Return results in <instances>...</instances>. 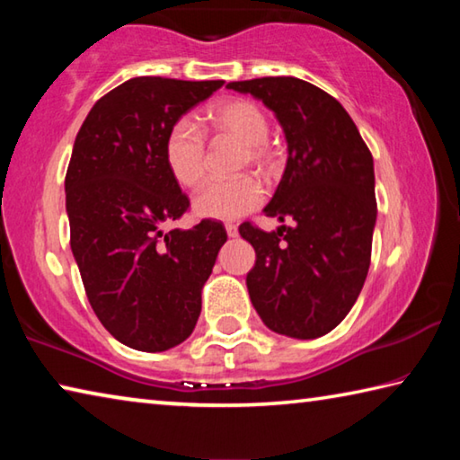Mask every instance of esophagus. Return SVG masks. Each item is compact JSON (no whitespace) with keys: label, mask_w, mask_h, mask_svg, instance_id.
I'll use <instances>...</instances> for the list:
<instances>
[{"label":"esophagus","mask_w":460,"mask_h":460,"mask_svg":"<svg viewBox=\"0 0 460 460\" xmlns=\"http://www.w3.org/2000/svg\"><path fill=\"white\" fill-rule=\"evenodd\" d=\"M225 231H227V235H229V237H237V235H239L237 225H233V223H227V225H225Z\"/></svg>","instance_id":"esophagus-1"}]
</instances>
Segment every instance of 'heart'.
I'll use <instances>...</instances> for the list:
<instances>
[{"label":"heart","mask_w":460,"mask_h":460,"mask_svg":"<svg viewBox=\"0 0 460 460\" xmlns=\"http://www.w3.org/2000/svg\"><path fill=\"white\" fill-rule=\"evenodd\" d=\"M208 126L217 134L233 136L243 142L241 162L258 168L271 164V147L268 146L270 119L263 109L247 99H233L213 107L207 115ZM164 160L182 186H197L207 170V147L200 128L192 118H181L170 128L164 142ZM263 186L253 176H237L229 181H208L192 199L197 215L207 219H239L263 202Z\"/></svg>","instance_id":"obj_1"}]
</instances>
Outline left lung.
I'll list each match as a JSON object with an SVG mask.
<instances>
[{
	"label": "left lung",
	"instance_id": "8db88e82",
	"mask_svg": "<svg viewBox=\"0 0 460 460\" xmlns=\"http://www.w3.org/2000/svg\"><path fill=\"white\" fill-rule=\"evenodd\" d=\"M227 87L271 109L288 142L284 176L263 213L292 225L239 227L255 249L249 298L270 331L323 337L353 308L369 271L377 219L371 152L345 107L314 84L263 76Z\"/></svg>",
	"mask_w": 460,
	"mask_h": 460
}]
</instances>
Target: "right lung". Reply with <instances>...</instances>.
Masks as SVG:
<instances>
[{
    "label": "right lung",
    "instance_id": "add662e5",
    "mask_svg": "<svg viewBox=\"0 0 460 460\" xmlns=\"http://www.w3.org/2000/svg\"><path fill=\"white\" fill-rule=\"evenodd\" d=\"M223 81L136 76L101 97L76 134L65 190L71 249L101 324L136 351L190 337L227 241L221 223L170 229L190 200L170 174V128Z\"/></svg>",
    "mask_w": 460,
    "mask_h": 460
}]
</instances>
